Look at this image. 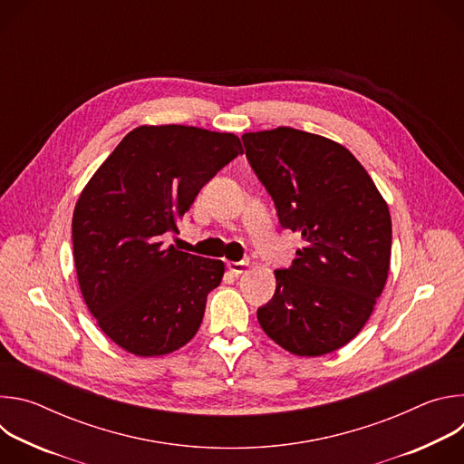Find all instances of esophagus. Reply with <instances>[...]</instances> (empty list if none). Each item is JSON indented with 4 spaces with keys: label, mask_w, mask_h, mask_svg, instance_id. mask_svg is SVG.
<instances>
[{
    "label": "esophagus",
    "mask_w": 464,
    "mask_h": 464,
    "mask_svg": "<svg viewBox=\"0 0 464 464\" xmlns=\"http://www.w3.org/2000/svg\"><path fill=\"white\" fill-rule=\"evenodd\" d=\"M249 266L247 260H238V262H227V270L233 274V276H242Z\"/></svg>",
    "instance_id": "1"
}]
</instances>
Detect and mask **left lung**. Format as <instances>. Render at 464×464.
<instances>
[{"mask_svg": "<svg viewBox=\"0 0 464 464\" xmlns=\"http://www.w3.org/2000/svg\"><path fill=\"white\" fill-rule=\"evenodd\" d=\"M283 227L303 238L256 319L295 356H323L358 336L391 264V215L362 163L340 143L290 126L242 136Z\"/></svg>", "mask_w": 464, "mask_h": 464, "instance_id": "8db88e82", "label": "left lung"}]
</instances>
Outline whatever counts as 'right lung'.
I'll return each mask as SVG.
<instances>
[{
    "mask_svg": "<svg viewBox=\"0 0 464 464\" xmlns=\"http://www.w3.org/2000/svg\"><path fill=\"white\" fill-rule=\"evenodd\" d=\"M226 131L143 124L122 138L82 188L73 211V256L88 310L126 353L178 351L200 328L224 262L163 246V233L200 188L242 154Z\"/></svg>",
    "mask_w": 464,
    "mask_h": 464,
    "instance_id": "add662e5",
    "label": "right lung"
}]
</instances>
